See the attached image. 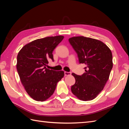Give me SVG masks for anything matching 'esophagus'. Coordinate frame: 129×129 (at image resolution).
Masks as SVG:
<instances>
[{
  "label": "esophagus",
  "instance_id": "obj_1",
  "mask_svg": "<svg viewBox=\"0 0 129 129\" xmlns=\"http://www.w3.org/2000/svg\"><path fill=\"white\" fill-rule=\"evenodd\" d=\"M71 74H72V73H71L70 72H64V75H65V76L70 75Z\"/></svg>",
  "mask_w": 129,
  "mask_h": 129
}]
</instances>
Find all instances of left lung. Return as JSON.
<instances>
[{
  "label": "left lung",
  "instance_id": "1",
  "mask_svg": "<svg viewBox=\"0 0 129 129\" xmlns=\"http://www.w3.org/2000/svg\"><path fill=\"white\" fill-rule=\"evenodd\" d=\"M69 42L78 54L80 64H84L85 73L72 75L75 83L71 87L73 94L83 101L92 100L102 91L113 68V55L105 44L92 38L74 37Z\"/></svg>",
  "mask_w": 129,
  "mask_h": 129
}]
</instances>
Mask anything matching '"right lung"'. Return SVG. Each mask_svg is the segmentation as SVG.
I'll use <instances>...</instances> for the list:
<instances>
[{
	"instance_id": "add662e5",
	"label": "right lung",
	"mask_w": 129,
	"mask_h": 129,
	"mask_svg": "<svg viewBox=\"0 0 129 129\" xmlns=\"http://www.w3.org/2000/svg\"><path fill=\"white\" fill-rule=\"evenodd\" d=\"M63 39L61 35L38 39L24 45L19 52L16 64L18 74L26 92L35 100H47L64 77L63 71L46 68L49 60L54 61L53 51Z\"/></svg>"
}]
</instances>
